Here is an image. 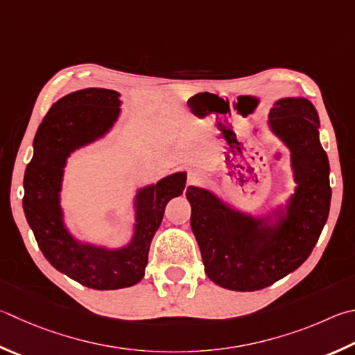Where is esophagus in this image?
Segmentation results:
<instances>
[{"mask_svg": "<svg viewBox=\"0 0 355 355\" xmlns=\"http://www.w3.org/2000/svg\"><path fill=\"white\" fill-rule=\"evenodd\" d=\"M205 180V175L200 171H191L188 175V186H197Z\"/></svg>", "mask_w": 355, "mask_h": 355, "instance_id": "obj_1", "label": "esophagus"}]
</instances>
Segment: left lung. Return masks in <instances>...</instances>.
I'll list each match as a JSON object with an SVG mask.
<instances>
[{
    "mask_svg": "<svg viewBox=\"0 0 355 355\" xmlns=\"http://www.w3.org/2000/svg\"><path fill=\"white\" fill-rule=\"evenodd\" d=\"M268 122L292 152L298 183L278 227H262L261 220L234 212L209 191L186 189L205 273L217 286L236 292L266 288L298 268L329 216V161L320 144L315 107L304 98L279 99Z\"/></svg>",
    "mask_w": 355,
    "mask_h": 355,
    "instance_id": "1",
    "label": "left lung"
}]
</instances>
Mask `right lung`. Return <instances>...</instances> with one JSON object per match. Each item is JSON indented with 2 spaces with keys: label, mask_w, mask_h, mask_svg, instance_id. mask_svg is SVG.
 <instances>
[{
  "label": "right lung",
  "mask_w": 355,
  "mask_h": 355,
  "mask_svg": "<svg viewBox=\"0 0 355 355\" xmlns=\"http://www.w3.org/2000/svg\"><path fill=\"white\" fill-rule=\"evenodd\" d=\"M113 89L85 88L57 101L34 138V157L24 172L23 209L43 256L82 286L116 290L143 279L153 236L171 198L183 194L186 173H173L138 192L137 228L130 245L102 250L77 243L62 220L59 191L67 158L77 147L104 135L119 114Z\"/></svg>",
  "instance_id": "obj_1"
}]
</instances>
